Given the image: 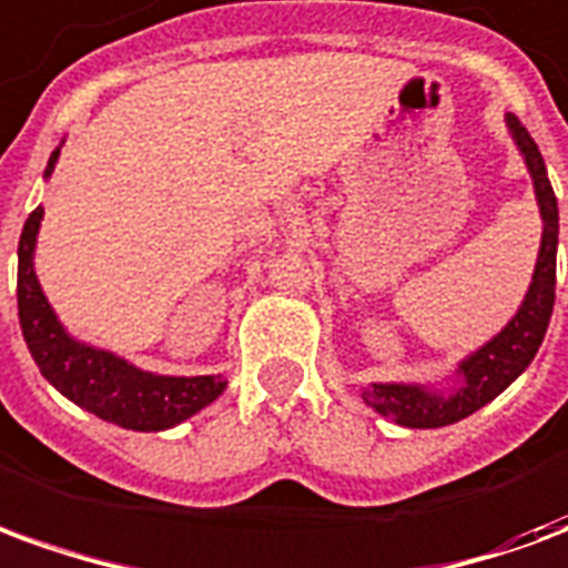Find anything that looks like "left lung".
I'll use <instances>...</instances> for the list:
<instances>
[{
    "label": "left lung",
    "mask_w": 568,
    "mask_h": 568,
    "mask_svg": "<svg viewBox=\"0 0 568 568\" xmlns=\"http://www.w3.org/2000/svg\"><path fill=\"white\" fill-rule=\"evenodd\" d=\"M508 128H511L514 140L524 151L526 166L532 173V185H536L538 206H541V219H545V234H541L532 285L526 292L524 307L517 310V316L505 325V332L496 334L487 346H480L475 356H468L459 365L463 386L453 395L426 393L419 386H402V383H374V386H368L362 393V398L377 414L393 417L398 426H450V423H459L468 414L480 410L505 386H511L524 374L526 365L536 358L538 346L545 341V332H548L550 313H554V285H557L560 212H557V197H554V187H550L548 170H545V161H541V151H538L536 140L529 136V130L514 115H508Z\"/></svg>",
    "instance_id": "8db88e82"
}]
</instances>
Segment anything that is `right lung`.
<instances>
[{
	"label": "right lung",
	"mask_w": 568,
	"mask_h": 568,
	"mask_svg": "<svg viewBox=\"0 0 568 568\" xmlns=\"http://www.w3.org/2000/svg\"><path fill=\"white\" fill-rule=\"evenodd\" d=\"M57 154L60 151L51 154L44 175H51L54 170ZM42 212V206L30 212L18 243V316L23 341L30 346L44 381L57 386L69 402L91 410L105 423L136 428V432L170 428L215 402L227 386L222 377L145 374L128 365L124 358L79 344L63 332L32 271V248H36Z\"/></svg>",
	"instance_id": "right-lung-1"
}]
</instances>
